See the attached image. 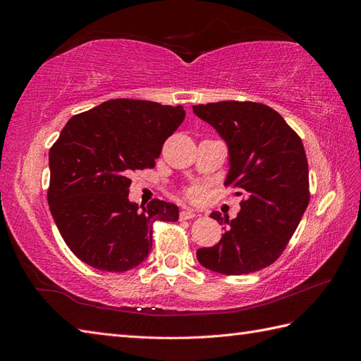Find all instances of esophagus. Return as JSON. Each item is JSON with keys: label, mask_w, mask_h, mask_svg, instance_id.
<instances>
[{"label": "esophagus", "mask_w": 361, "mask_h": 361, "mask_svg": "<svg viewBox=\"0 0 361 361\" xmlns=\"http://www.w3.org/2000/svg\"><path fill=\"white\" fill-rule=\"evenodd\" d=\"M197 216V214H195L192 209H185L180 212V218L182 220H191V218Z\"/></svg>", "instance_id": "obj_1"}]
</instances>
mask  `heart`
I'll return each instance as SVG.
<instances>
[{
    "label": "heart",
    "mask_w": 361,
    "mask_h": 361,
    "mask_svg": "<svg viewBox=\"0 0 361 361\" xmlns=\"http://www.w3.org/2000/svg\"><path fill=\"white\" fill-rule=\"evenodd\" d=\"M185 192H187V195H188L190 199L197 200L200 195H202V192H203V188L200 187V185H192V187H188Z\"/></svg>",
    "instance_id": "heart-1"
}]
</instances>
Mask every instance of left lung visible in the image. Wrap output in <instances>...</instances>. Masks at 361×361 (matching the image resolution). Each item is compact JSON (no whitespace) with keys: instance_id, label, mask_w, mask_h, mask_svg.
I'll return each instance as SVG.
<instances>
[{"instance_id":"1","label":"left lung","mask_w":361,"mask_h":361,"mask_svg":"<svg viewBox=\"0 0 361 361\" xmlns=\"http://www.w3.org/2000/svg\"><path fill=\"white\" fill-rule=\"evenodd\" d=\"M192 111L226 140L231 169L224 185L244 197L235 220L211 214L227 227L220 243L197 250V259L226 276L267 268L285 251L310 200L302 141L276 110L259 102L200 104Z\"/></svg>"}]
</instances>
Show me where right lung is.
<instances>
[{
  "label": "right lung",
  "instance_id": "1",
  "mask_svg": "<svg viewBox=\"0 0 361 361\" xmlns=\"http://www.w3.org/2000/svg\"><path fill=\"white\" fill-rule=\"evenodd\" d=\"M180 105L111 99L73 116L49 150L48 204L72 253L96 269L123 272L152 248L155 221H178L179 207L128 200L129 174L154 169L183 122Z\"/></svg>",
  "mask_w": 361,
  "mask_h": 361
}]
</instances>
